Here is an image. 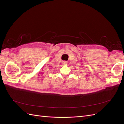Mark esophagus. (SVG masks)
Masks as SVG:
<instances>
[{
    "instance_id": "1",
    "label": "esophagus",
    "mask_w": 124,
    "mask_h": 124,
    "mask_svg": "<svg viewBox=\"0 0 124 124\" xmlns=\"http://www.w3.org/2000/svg\"><path fill=\"white\" fill-rule=\"evenodd\" d=\"M67 62H66V61H62V63L63 65H66V64H67Z\"/></svg>"
}]
</instances>
